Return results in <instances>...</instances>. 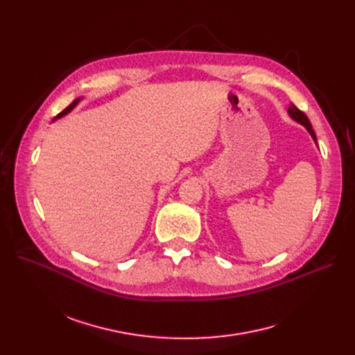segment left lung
<instances>
[{"mask_svg": "<svg viewBox=\"0 0 355 355\" xmlns=\"http://www.w3.org/2000/svg\"><path fill=\"white\" fill-rule=\"evenodd\" d=\"M288 112H289V115L296 121V122H299V123H302L303 126H305L308 130H309V133L312 135V137L316 140V135H315V130L312 129V125H311V121L308 119V116L303 114L299 108H296L293 104H291L289 105V110H288Z\"/></svg>", "mask_w": 355, "mask_h": 355, "instance_id": "left-lung-1", "label": "left lung"}]
</instances>
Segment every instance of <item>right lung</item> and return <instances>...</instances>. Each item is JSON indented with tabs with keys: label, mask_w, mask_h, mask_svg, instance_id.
I'll use <instances>...</instances> for the list:
<instances>
[{
	"label": "right lung",
	"mask_w": 355,
	"mask_h": 355,
	"mask_svg": "<svg viewBox=\"0 0 355 355\" xmlns=\"http://www.w3.org/2000/svg\"><path fill=\"white\" fill-rule=\"evenodd\" d=\"M77 103H78V99H76V101H73V103H71V104H70V105H69V107H67V108H66V110H63V111H62V112H60V114H59V115H58V118H60V116H63V115H66V114H67V112H70V111H71V110H73V108H74V107H76V104H77Z\"/></svg>",
	"instance_id": "right-lung-1"
}]
</instances>
